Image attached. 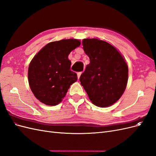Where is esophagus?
Listing matches in <instances>:
<instances>
[{
	"instance_id": "obj_1",
	"label": "esophagus",
	"mask_w": 156,
	"mask_h": 156,
	"mask_svg": "<svg viewBox=\"0 0 156 156\" xmlns=\"http://www.w3.org/2000/svg\"><path fill=\"white\" fill-rule=\"evenodd\" d=\"M82 74V72H79L77 73V77H78V79L80 78V77H81V75Z\"/></svg>"
}]
</instances>
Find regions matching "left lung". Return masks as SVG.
I'll use <instances>...</instances> for the list:
<instances>
[{
  "instance_id": "obj_1",
  "label": "left lung",
  "mask_w": 156,
  "mask_h": 156,
  "mask_svg": "<svg viewBox=\"0 0 156 156\" xmlns=\"http://www.w3.org/2000/svg\"><path fill=\"white\" fill-rule=\"evenodd\" d=\"M83 48L90 58L80 77L81 85L93 104L107 107L124 94L128 80V66L120 52L105 41L85 38Z\"/></svg>"
}]
</instances>
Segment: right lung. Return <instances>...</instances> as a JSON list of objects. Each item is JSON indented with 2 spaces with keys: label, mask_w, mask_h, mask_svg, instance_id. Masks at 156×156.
<instances>
[{
  "label": "right lung",
  "mask_w": 156,
  "mask_h": 156,
  "mask_svg": "<svg viewBox=\"0 0 156 156\" xmlns=\"http://www.w3.org/2000/svg\"><path fill=\"white\" fill-rule=\"evenodd\" d=\"M81 45L79 40L63 39L45 45L30 61L28 81L34 96L47 105L62 101L77 75L70 70L68 55Z\"/></svg>",
  "instance_id": "right-lung-1"
}]
</instances>
